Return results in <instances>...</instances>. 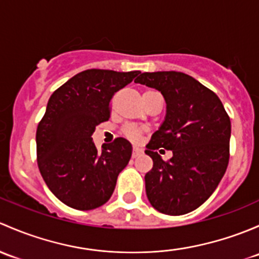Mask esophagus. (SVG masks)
<instances>
[{
  "mask_svg": "<svg viewBox=\"0 0 259 259\" xmlns=\"http://www.w3.org/2000/svg\"><path fill=\"white\" fill-rule=\"evenodd\" d=\"M141 153H142V149L138 148V147H133V151H132V158H136V157L140 156Z\"/></svg>",
  "mask_w": 259,
  "mask_h": 259,
  "instance_id": "esophagus-1",
  "label": "esophagus"
}]
</instances>
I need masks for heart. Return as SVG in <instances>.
Returning <instances> with one entry per match:
<instances>
[{"instance_id":"b5f03b06","label":"heart","mask_w":259,"mask_h":259,"mask_svg":"<svg viewBox=\"0 0 259 259\" xmlns=\"http://www.w3.org/2000/svg\"><path fill=\"white\" fill-rule=\"evenodd\" d=\"M154 95H158V93L154 92V91H151V90L145 91L142 95L143 101L146 102L148 98H151L152 96H154ZM145 132H146L145 127L137 126V124H126V126L122 128V133H123L124 137H127L131 141H135V142L136 141L141 140V138H142V136L145 135Z\"/></svg>"}]
</instances>
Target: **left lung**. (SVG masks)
Returning a JSON list of instances; mask_svg holds the SVG:
<instances>
[{
	"label": "left lung",
	"mask_w": 259,
	"mask_h": 259,
	"mask_svg": "<svg viewBox=\"0 0 259 259\" xmlns=\"http://www.w3.org/2000/svg\"><path fill=\"white\" fill-rule=\"evenodd\" d=\"M135 82L158 90L167 103L166 119L146 146L153 161L145 176L148 201L164 214H186L209 198L227 169L231 119L213 91L182 72H140ZM159 148L172 158L163 161Z\"/></svg>",
	"instance_id": "1"
}]
</instances>
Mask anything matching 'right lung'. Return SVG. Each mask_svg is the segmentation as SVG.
I'll use <instances>...</instances> for the list:
<instances>
[{
    "label": "right lung",
    "mask_w": 259,
    "mask_h": 259,
    "mask_svg": "<svg viewBox=\"0 0 259 259\" xmlns=\"http://www.w3.org/2000/svg\"><path fill=\"white\" fill-rule=\"evenodd\" d=\"M138 73L82 71L50 97L37 126V164L47 187L66 206L95 209L111 198L132 146L118 137L98 151L91 136L96 126L110 118L114 93Z\"/></svg>",
    "instance_id": "add662e5"
}]
</instances>
